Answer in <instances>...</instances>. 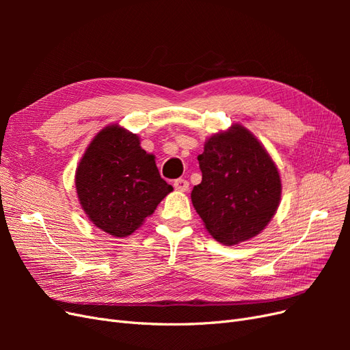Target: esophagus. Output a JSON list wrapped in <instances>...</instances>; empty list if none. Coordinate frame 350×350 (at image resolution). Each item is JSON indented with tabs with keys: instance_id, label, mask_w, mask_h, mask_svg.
I'll return each instance as SVG.
<instances>
[{
	"instance_id": "34e87169",
	"label": "esophagus",
	"mask_w": 350,
	"mask_h": 350,
	"mask_svg": "<svg viewBox=\"0 0 350 350\" xmlns=\"http://www.w3.org/2000/svg\"><path fill=\"white\" fill-rule=\"evenodd\" d=\"M174 187H175V189H178V191H187L189 187V183L184 178H178L174 181Z\"/></svg>"
}]
</instances>
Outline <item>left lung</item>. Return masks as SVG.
Instances as JSON below:
<instances>
[{"mask_svg":"<svg viewBox=\"0 0 350 350\" xmlns=\"http://www.w3.org/2000/svg\"><path fill=\"white\" fill-rule=\"evenodd\" d=\"M197 159L203 178L191 200L210 235L234 245L260 234L276 213L282 193L278 167L260 142L234 125L211 135Z\"/></svg>","mask_w":350,"mask_h":350,"instance_id":"obj_1","label":"left lung"}]
</instances>
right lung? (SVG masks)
<instances>
[{
    "mask_svg": "<svg viewBox=\"0 0 350 350\" xmlns=\"http://www.w3.org/2000/svg\"><path fill=\"white\" fill-rule=\"evenodd\" d=\"M80 204L107 234L129 237L172 191L157 171L154 156L118 125L94 137L76 171Z\"/></svg>",
    "mask_w": 350,
    "mask_h": 350,
    "instance_id": "right-lung-1",
    "label": "right lung"
}]
</instances>
